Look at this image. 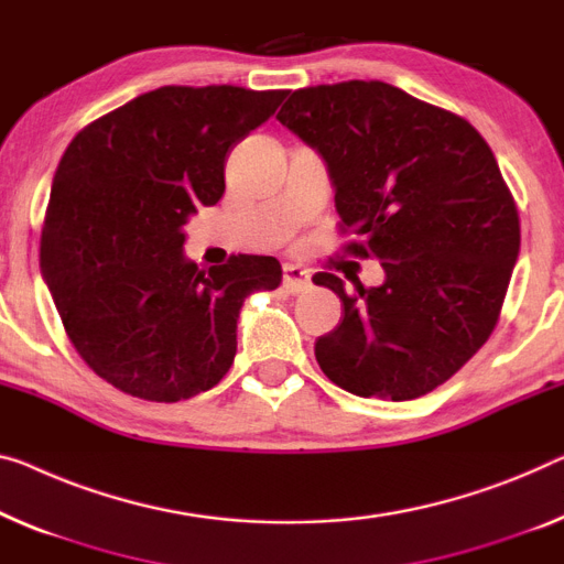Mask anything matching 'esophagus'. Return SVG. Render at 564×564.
<instances>
[{
  "instance_id": "34e87169",
  "label": "esophagus",
  "mask_w": 564,
  "mask_h": 564,
  "mask_svg": "<svg viewBox=\"0 0 564 564\" xmlns=\"http://www.w3.org/2000/svg\"><path fill=\"white\" fill-rule=\"evenodd\" d=\"M283 289L289 293H301L311 289L308 271L299 265H283Z\"/></svg>"
}]
</instances>
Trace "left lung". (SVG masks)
Wrapping results in <instances>:
<instances>
[{
	"instance_id": "8db88e82",
	"label": "left lung",
	"mask_w": 564,
	"mask_h": 564,
	"mask_svg": "<svg viewBox=\"0 0 564 564\" xmlns=\"http://www.w3.org/2000/svg\"><path fill=\"white\" fill-rule=\"evenodd\" d=\"M329 166L344 253L377 258L384 283L355 291L316 362L359 398L415 400L464 367L499 322L519 256V213L497 156L464 116L382 80L293 90L275 116Z\"/></svg>"
}]
</instances>
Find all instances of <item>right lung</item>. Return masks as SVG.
<instances>
[{
	"label": "right lung",
	"instance_id": "right-lung-1",
	"mask_svg": "<svg viewBox=\"0 0 564 564\" xmlns=\"http://www.w3.org/2000/svg\"><path fill=\"white\" fill-rule=\"evenodd\" d=\"M285 90L164 86L75 133L57 164L40 268L65 334L131 398L180 402L215 388L238 349L240 306L279 289L271 256L184 260V225L225 192V156Z\"/></svg>",
	"mask_w": 564,
	"mask_h": 564
}]
</instances>
